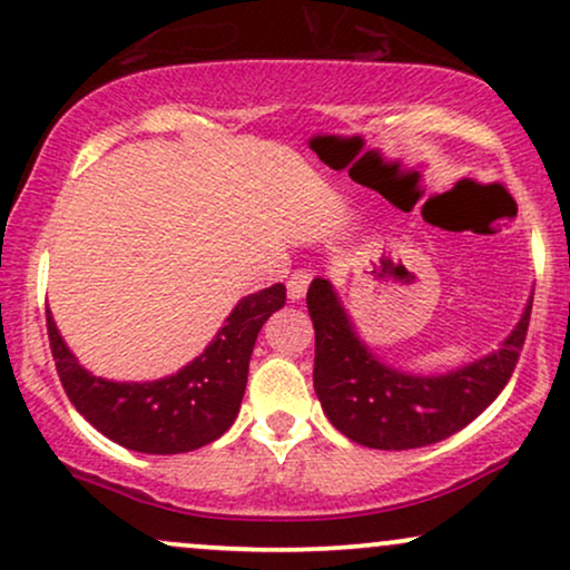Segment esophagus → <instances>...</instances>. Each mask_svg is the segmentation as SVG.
Instances as JSON below:
<instances>
[{"instance_id": "esophagus-1", "label": "esophagus", "mask_w": 570, "mask_h": 570, "mask_svg": "<svg viewBox=\"0 0 570 570\" xmlns=\"http://www.w3.org/2000/svg\"><path fill=\"white\" fill-rule=\"evenodd\" d=\"M309 283H312V274H309V272H306V269L293 272L291 277H287V298H291V301L304 298V296H306V287H309Z\"/></svg>"}]
</instances>
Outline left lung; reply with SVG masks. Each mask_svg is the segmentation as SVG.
<instances>
[{"label": "left lung", "instance_id": "8db88e82", "mask_svg": "<svg viewBox=\"0 0 570 570\" xmlns=\"http://www.w3.org/2000/svg\"><path fill=\"white\" fill-rule=\"evenodd\" d=\"M314 323V392L341 434L379 451L432 445L478 419L507 381L523 352L531 301L499 352L448 376H407L379 363L354 336L327 279L306 293Z\"/></svg>", "mask_w": 570, "mask_h": 570}]
</instances>
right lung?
Instances as JSON below:
<instances>
[{
	"mask_svg": "<svg viewBox=\"0 0 570 570\" xmlns=\"http://www.w3.org/2000/svg\"><path fill=\"white\" fill-rule=\"evenodd\" d=\"M285 306V285L243 298L213 344L176 376L117 384L90 376L60 338L47 309V338L71 405L114 443L140 453H186L203 448L237 419L253 346L272 312Z\"/></svg>",
	"mask_w": 570,
	"mask_h": 570,
	"instance_id": "obj_1",
	"label": "right lung"
}]
</instances>
